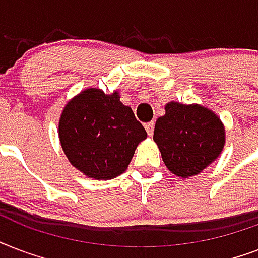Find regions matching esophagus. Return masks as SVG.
Wrapping results in <instances>:
<instances>
[{"instance_id":"34e87169","label":"esophagus","mask_w":258,"mask_h":258,"mask_svg":"<svg viewBox=\"0 0 258 258\" xmlns=\"http://www.w3.org/2000/svg\"><path fill=\"white\" fill-rule=\"evenodd\" d=\"M145 129H147L148 135H149V136L153 135V129H155V122L145 123Z\"/></svg>"}]
</instances>
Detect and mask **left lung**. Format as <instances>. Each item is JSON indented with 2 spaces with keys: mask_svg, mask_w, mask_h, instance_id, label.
Segmentation results:
<instances>
[{
  "mask_svg": "<svg viewBox=\"0 0 258 258\" xmlns=\"http://www.w3.org/2000/svg\"><path fill=\"white\" fill-rule=\"evenodd\" d=\"M165 167L179 177H191L213 164L226 141L222 121L214 111L171 101L153 132Z\"/></svg>",
  "mask_w": 258,
  "mask_h": 258,
  "instance_id": "8db88e82",
  "label": "left lung"
}]
</instances>
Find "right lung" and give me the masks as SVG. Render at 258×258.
I'll use <instances>...</instances> for the list:
<instances>
[{
    "label": "right lung",
    "mask_w": 258,
    "mask_h": 258,
    "mask_svg": "<svg viewBox=\"0 0 258 258\" xmlns=\"http://www.w3.org/2000/svg\"><path fill=\"white\" fill-rule=\"evenodd\" d=\"M118 90L105 94L89 87L67 102L59 118V140L66 157L83 175L109 180L126 171L147 132Z\"/></svg>",
    "instance_id": "add662e5"
}]
</instances>
